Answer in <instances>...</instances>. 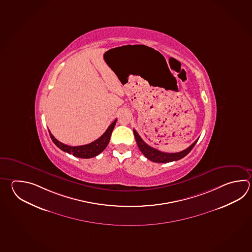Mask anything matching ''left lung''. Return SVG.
Here are the masks:
<instances>
[{
	"mask_svg": "<svg viewBox=\"0 0 252 252\" xmlns=\"http://www.w3.org/2000/svg\"><path fill=\"white\" fill-rule=\"evenodd\" d=\"M134 137L136 140V144L138 145L139 149L142 152V154L144 156L149 159L150 160L157 162V163H165V162H170V161H175V160H179V159L184 158L187 154H189L190 151L193 149V147L196 144L197 140H195L193 144L190 145L189 148L181 151L180 153H173V154H168V153H163L160 152L159 150L154 149L153 147H151L150 145L145 144L144 140L140 137L138 133L134 130Z\"/></svg>",
	"mask_w": 252,
	"mask_h": 252,
	"instance_id": "obj_1",
	"label": "left lung"
}]
</instances>
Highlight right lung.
Wrapping results in <instances>:
<instances>
[{"label": "right lung", "instance_id": "add662e5", "mask_svg": "<svg viewBox=\"0 0 252 252\" xmlns=\"http://www.w3.org/2000/svg\"><path fill=\"white\" fill-rule=\"evenodd\" d=\"M116 122H117V119L108 126V129L106 130V132L99 138L95 140L94 142L91 143V144L81 145V146H70V145L63 144L54 137V135L50 133L49 130L48 131H49V134H50L52 141L54 142V144H56L58 148H60L65 153L72 154L73 156L78 157V158L90 159V158H93V157L98 155L100 153H102L105 148L108 146L109 140H110V135H111V133H112L114 127H115Z\"/></svg>", "mask_w": 252, "mask_h": 252}]
</instances>
